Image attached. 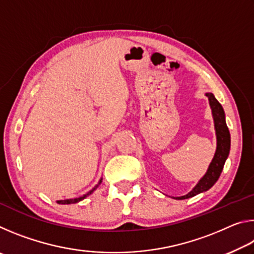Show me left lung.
I'll return each instance as SVG.
<instances>
[{"instance_id":"left-lung-1","label":"left lung","mask_w":254,"mask_h":254,"mask_svg":"<svg viewBox=\"0 0 254 254\" xmlns=\"http://www.w3.org/2000/svg\"><path fill=\"white\" fill-rule=\"evenodd\" d=\"M206 96L208 97L210 109H212L215 131H216V152H215L213 160L208 167L207 173L204 175V177L199 180L198 184L187 195L176 197V199H186L189 198V197H194L197 194L208 190L217 182V179L220 178L223 167H224L226 159L229 157L231 148V135L229 127H227L225 122L224 110H223L220 102L215 98L212 93H206Z\"/></svg>"}]
</instances>
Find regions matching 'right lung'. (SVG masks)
<instances>
[{"label":"right lung","instance_id":"obj_1","mask_svg":"<svg viewBox=\"0 0 254 254\" xmlns=\"http://www.w3.org/2000/svg\"><path fill=\"white\" fill-rule=\"evenodd\" d=\"M102 183V179L100 180V183H98L97 185H96V186L95 187H94L93 189H92V190H89L88 192H87V194H85L84 196H80V197H78V198H71V199H64V200H57V203L58 204H64V205H65V204H75V203H78V201H80V200H83L84 198H86V197H87L88 195H91L92 194V192L94 191V190H95V189L98 187V185H100Z\"/></svg>","mask_w":254,"mask_h":254}]
</instances>
